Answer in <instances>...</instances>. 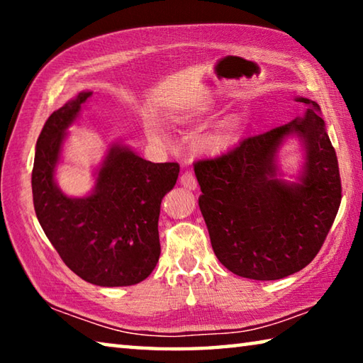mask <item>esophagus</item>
<instances>
[{"mask_svg":"<svg viewBox=\"0 0 363 363\" xmlns=\"http://www.w3.org/2000/svg\"><path fill=\"white\" fill-rule=\"evenodd\" d=\"M179 181H181V186H184L189 190H195L196 187H199V182H196L195 176L192 173H184Z\"/></svg>","mask_w":363,"mask_h":363,"instance_id":"34e87169","label":"esophagus"}]
</instances>
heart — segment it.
I'll list each match as a JSON object with an SVG mask.
<instances>
[{
	"label": "heart",
	"mask_w": 363,
	"mask_h": 363,
	"mask_svg": "<svg viewBox=\"0 0 363 363\" xmlns=\"http://www.w3.org/2000/svg\"><path fill=\"white\" fill-rule=\"evenodd\" d=\"M152 134L155 138H158L160 136V131L158 130H153ZM233 138H235V131H233V130L225 131L223 134H219V136H213V138L208 139L206 140V147L210 150H219V149H223V147H225L227 144H230L232 140H233Z\"/></svg>",
	"instance_id": "b5f03b06"
}]
</instances>
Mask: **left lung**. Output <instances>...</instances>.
<instances>
[{
  "instance_id": "obj_1",
  "label": "left lung",
  "mask_w": 363,
  "mask_h": 363,
  "mask_svg": "<svg viewBox=\"0 0 363 363\" xmlns=\"http://www.w3.org/2000/svg\"><path fill=\"white\" fill-rule=\"evenodd\" d=\"M294 101L304 104V115L194 167L214 255L245 279L279 280L304 269L341 203L340 168L320 107L303 96ZM290 140L301 147L293 175L279 163Z\"/></svg>"
}]
</instances>
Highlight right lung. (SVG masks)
Segmentation results:
<instances>
[{"label":"right lung","instance_id":"obj_1","mask_svg":"<svg viewBox=\"0 0 363 363\" xmlns=\"http://www.w3.org/2000/svg\"><path fill=\"white\" fill-rule=\"evenodd\" d=\"M91 94L78 93L43 128L32 173L35 213L78 277L99 286H130L157 266L160 205L174 187L179 164L147 162L125 143H112L93 169V189L83 196L67 195L56 179L57 167L69 128Z\"/></svg>","mask_w":363,"mask_h":363}]
</instances>
